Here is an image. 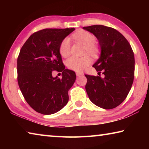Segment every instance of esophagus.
Wrapping results in <instances>:
<instances>
[{
  "instance_id": "34e87169",
  "label": "esophagus",
  "mask_w": 149,
  "mask_h": 149,
  "mask_svg": "<svg viewBox=\"0 0 149 149\" xmlns=\"http://www.w3.org/2000/svg\"><path fill=\"white\" fill-rule=\"evenodd\" d=\"M75 74H76V75L77 76H81V75H84V74H83L82 72H77L76 73H75Z\"/></svg>"
}]
</instances>
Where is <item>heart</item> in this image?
<instances>
[{"mask_svg": "<svg viewBox=\"0 0 149 149\" xmlns=\"http://www.w3.org/2000/svg\"><path fill=\"white\" fill-rule=\"evenodd\" d=\"M73 37L81 43L86 46L85 52H88L91 55H96L99 51L98 47L95 44L96 37L91 33L82 31L75 33L73 35ZM71 50V42L69 38H65L61 42L59 47V52L62 57L68 56ZM91 63V59L88 56L78 57L73 56L67 60L66 65L70 70L75 72H81L87 68Z\"/></svg>", "mask_w": 149, "mask_h": 149, "instance_id": "heart-1", "label": "heart"}]
</instances>
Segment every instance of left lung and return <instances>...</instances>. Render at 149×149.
Masks as SVG:
<instances>
[{
  "mask_svg": "<svg viewBox=\"0 0 149 149\" xmlns=\"http://www.w3.org/2000/svg\"><path fill=\"white\" fill-rule=\"evenodd\" d=\"M99 41L100 56L93 65L99 76L85 75V89L89 99L104 109L117 107L125 99L132 88L135 73V58L125 37L112 27L94 25L83 27ZM103 72L105 77H100Z\"/></svg>",
  "mask_w": 149,
  "mask_h": 149,
  "instance_id": "obj_1",
  "label": "left lung"
}]
</instances>
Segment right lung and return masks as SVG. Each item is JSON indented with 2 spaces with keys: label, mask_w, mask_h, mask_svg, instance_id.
Returning <instances> with one entry per match:
<instances>
[{
  "label": "right lung",
  "mask_w": 149,
  "mask_h": 149,
  "mask_svg": "<svg viewBox=\"0 0 149 149\" xmlns=\"http://www.w3.org/2000/svg\"><path fill=\"white\" fill-rule=\"evenodd\" d=\"M74 28L44 29L35 32L22 46L17 60V83L25 100L36 112L54 114L68 102L76 75L65 69L59 47ZM54 71L63 77L53 78Z\"/></svg>",
  "instance_id": "obj_1"
}]
</instances>
